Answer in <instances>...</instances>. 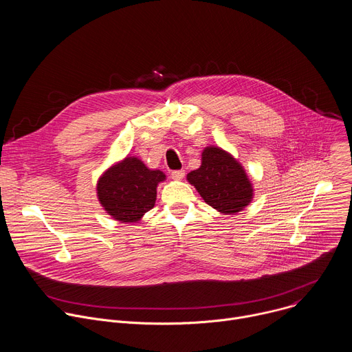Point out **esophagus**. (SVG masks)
Listing matches in <instances>:
<instances>
[{
	"label": "esophagus",
	"mask_w": 352,
	"mask_h": 352,
	"mask_svg": "<svg viewBox=\"0 0 352 352\" xmlns=\"http://www.w3.org/2000/svg\"><path fill=\"white\" fill-rule=\"evenodd\" d=\"M184 177H185V171L184 170H177V171L171 173V178L175 179V181H181V179H184Z\"/></svg>",
	"instance_id": "1"
}]
</instances>
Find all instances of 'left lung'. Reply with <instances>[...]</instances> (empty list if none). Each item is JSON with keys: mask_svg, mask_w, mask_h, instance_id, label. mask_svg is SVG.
Listing matches in <instances>:
<instances>
[{"mask_svg": "<svg viewBox=\"0 0 352 352\" xmlns=\"http://www.w3.org/2000/svg\"><path fill=\"white\" fill-rule=\"evenodd\" d=\"M205 202L223 214H236L254 199V186L242 164L226 150L208 146L202 164L186 175Z\"/></svg>", "mask_w": 352, "mask_h": 352, "instance_id": "left-lung-1", "label": "left lung"}]
</instances>
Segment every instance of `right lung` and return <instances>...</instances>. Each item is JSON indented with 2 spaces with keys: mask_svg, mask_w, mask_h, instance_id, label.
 Here are the masks:
<instances>
[{
  "mask_svg": "<svg viewBox=\"0 0 352 352\" xmlns=\"http://www.w3.org/2000/svg\"><path fill=\"white\" fill-rule=\"evenodd\" d=\"M166 179L160 170H150L135 156L107 168L97 181L100 205L121 223H138L155 208L157 185Z\"/></svg>",
  "mask_w": 352,
  "mask_h": 352,
  "instance_id": "obj_1",
  "label": "right lung"
}]
</instances>
